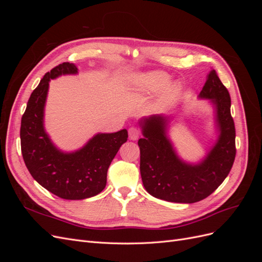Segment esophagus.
I'll use <instances>...</instances> for the list:
<instances>
[{
  "label": "esophagus",
  "mask_w": 262,
  "mask_h": 262,
  "mask_svg": "<svg viewBox=\"0 0 262 262\" xmlns=\"http://www.w3.org/2000/svg\"><path fill=\"white\" fill-rule=\"evenodd\" d=\"M140 137V131L137 128H130L129 129V138L132 141H137Z\"/></svg>",
  "instance_id": "34e87169"
}]
</instances>
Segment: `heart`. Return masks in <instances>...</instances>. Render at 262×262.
<instances>
[{"label": "heart", "instance_id": "1", "mask_svg": "<svg viewBox=\"0 0 262 262\" xmlns=\"http://www.w3.org/2000/svg\"><path fill=\"white\" fill-rule=\"evenodd\" d=\"M169 81L170 78L167 74L163 72H152L143 75L140 78V85L146 91L156 92L161 91L165 86H167Z\"/></svg>", "mask_w": 262, "mask_h": 262}]
</instances>
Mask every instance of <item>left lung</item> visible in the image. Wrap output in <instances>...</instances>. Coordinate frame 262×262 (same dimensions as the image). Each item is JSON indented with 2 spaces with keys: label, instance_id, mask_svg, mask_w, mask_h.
Masks as SVG:
<instances>
[{
  "label": "left lung",
  "instance_id": "1",
  "mask_svg": "<svg viewBox=\"0 0 262 262\" xmlns=\"http://www.w3.org/2000/svg\"><path fill=\"white\" fill-rule=\"evenodd\" d=\"M199 98L209 99L215 114L217 139L199 163H187L168 137L173 116L153 115L140 120V171L146 191L157 199L194 203L213 193L232 169L236 155L231 97L215 70L208 74Z\"/></svg>",
  "mask_w": 262,
  "mask_h": 262
}]
</instances>
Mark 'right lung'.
<instances>
[{
  "label": "right lung",
  "instance_id": "1",
  "mask_svg": "<svg viewBox=\"0 0 262 262\" xmlns=\"http://www.w3.org/2000/svg\"><path fill=\"white\" fill-rule=\"evenodd\" d=\"M77 73V67L69 62L46 73L30 95L20 124L21 154L30 175L48 191L66 200H83L100 193L106 187L110 163L128 140V131L123 129L95 134L74 152H63L53 144L43 124L49 82Z\"/></svg>",
  "mask_w": 262,
  "mask_h": 262
}]
</instances>
